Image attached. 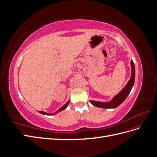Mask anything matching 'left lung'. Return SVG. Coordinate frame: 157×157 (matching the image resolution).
<instances>
[{
  "mask_svg": "<svg viewBox=\"0 0 157 157\" xmlns=\"http://www.w3.org/2000/svg\"><path fill=\"white\" fill-rule=\"evenodd\" d=\"M130 64L132 67V74L129 81H128V83L126 84V86L121 90V91L119 93L115 95V96L112 98L111 100L109 101L103 102L90 100V102L94 106L103 109H115L119 106L121 103L124 101L128 95H129L130 92H131L135 81V66L132 60H131Z\"/></svg>",
  "mask_w": 157,
  "mask_h": 157,
  "instance_id": "left-lung-1",
  "label": "left lung"
}]
</instances>
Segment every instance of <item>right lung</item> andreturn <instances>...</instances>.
I'll return each mask as SVG.
<instances>
[{
    "label": "right lung",
    "instance_id": "1",
    "mask_svg": "<svg viewBox=\"0 0 157 157\" xmlns=\"http://www.w3.org/2000/svg\"><path fill=\"white\" fill-rule=\"evenodd\" d=\"M69 102H70V100H69L67 103H66L65 104V105H63L61 108H59V109H58V110H57V111H56L55 113H46V112H44V111H39V113L42 114V115H56L57 113H59L60 111H63L64 109H65L66 108H67V106H68V105L69 104Z\"/></svg>",
    "mask_w": 157,
    "mask_h": 157
}]
</instances>
